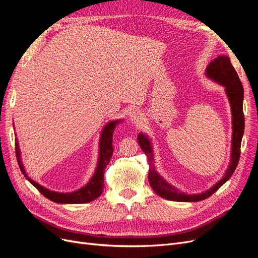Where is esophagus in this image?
<instances>
[{
	"label": "esophagus",
	"mask_w": 258,
	"mask_h": 258,
	"mask_svg": "<svg viewBox=\"0 0 258 258\" xmlns=\"http://www.w3.org/2000/svg\"><path fill=\"white\" fill-rule=\"evenodd\" d=\"M129 116H130L131 121H134L136 123H139L140 121H142V119H143V114L140 112L139 110H132L130 112Z\"/></svg>",
	"instance_id": "esophagus-1"
}]
</instances>
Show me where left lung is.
I'll list each match as a JSON object with an SVG mask.
<instances>
[{"label":"left lung","instance_id":"left-lung-1","mask_svg":"<svg viewBox=\"0 0 258 258\" xmlns=\"http://www.w3.org/2000/svg\"><path fill=\"white\" fill-rule=\"evenodd\" d=\"M207 75L210 79L225 86L226 93H227L231 113H232V147H231V159L229 168L226 171L224 177L220 182L216 183L212 188L201 192L200 195H185L179 192L173 186L169 185L157 172L153 166V152L151 142L145 136L139 135L138 142L141 146L142 151L145 153L150 171H148V181L154 191L160 197L172 200V201H189L196 202L205 200L213 195L220 187L225 184L235 172L238 166L241 154V141L244 132V114H243V86L238 76V73L232 67L230 59L227 56H218L214 59L207 68Z\"/></svg>","mask_w":258,"mask_h":258}]
</instances>
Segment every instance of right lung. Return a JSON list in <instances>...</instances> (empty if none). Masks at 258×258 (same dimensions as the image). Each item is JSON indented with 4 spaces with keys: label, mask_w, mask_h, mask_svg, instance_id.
Masks as SVG:
<instances>
[{
    "label": "right lung",
    "mask_w": 258,
    "mask_h": 258,
    "mask_svg": "<svg viewBox=\"0 0 258 258\" xmlns=\"http://www.w3.org/2000/svg\"><path fill=\"white\" fill-rule=\"evenodd\" d=\"M117 122H118V120L112 121L104 127L102 135H101V140H100V155H99L97 170L95 174H93V176L91 177L89 183L86 186H84L83 188L76 190L74 192L62 194V192H56V191H51L47 188H44V187L41 186L40 184L32 181V179L27 175L25 169H23V166L20 160V151L18 147V142L17 140H15L16 158L22 174L26 176L28 181L32 184L35 188L43 195V196H45L46 198L53 202H57V204H86V202H90L92 200L97 199L98 197H100V195L103 191L104 169L106 168L108 163H110V159L113 154V145H112L113 132Z\"/></svg>",
    "instance_id": "1"
}]
</instances>
